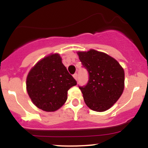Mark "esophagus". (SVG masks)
<instances>
[{
	"instance_id": "obj_1",
	"label": "esophagus",
	"mask_w": 148,
	"mask_h": 148,
	"mask_svg": "<svg viewBox=\"0 0 148 148\" xmlns=\"http://www.w3.org/2000/svg\"><path fill=\"white\" fill-rule=\"evenodd\" d=\"M73 76H74V79H75L76 81H77V79H78V75H77V74H76V73H75V74H74V75H73Z\"/></svg>"
}]
</instances>
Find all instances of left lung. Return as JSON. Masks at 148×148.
Wrapping results in <instances>:
<instances>
[{
    "instance_id": "1",
    "label": "left lung",
    "mask_w": 148,
    "mask_h": 148,
    "mask_svg": "<svg viewBox=\"0 0 148 148\" xmlns=\"http://www.w3.org/2000/svg\"><path fill=\"white\" fill-rule=\"evenodd\" d=\"M77 54L83 67L89 74L86 86H79L85 103L95 111L109 109L123 92V68L113 58L94 49L79 51Z\"/></svg>"
}]
</instances>
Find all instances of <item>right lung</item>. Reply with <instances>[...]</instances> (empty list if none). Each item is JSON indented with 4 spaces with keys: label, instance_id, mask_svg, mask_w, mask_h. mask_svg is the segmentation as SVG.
Masks as SVG:
<instances>
[{
    "label": "right lung",
    "instance_id": "add662e5",
    "mask_svg": "<svg viewBox=\"0 0 148 148\" xmlns=\"http://www.w3.org/2000/svg\"><path fill=\"white\" fill-rule=\"evenodd\" d=\"M76 81L62 64L58 53L39 61L30 69L26 79V89L32 101L45 111H55L65 103L67 91Z\"/></svg>",
    "mask_w": 148,
    "mask_h": 148
}]
</instances>
